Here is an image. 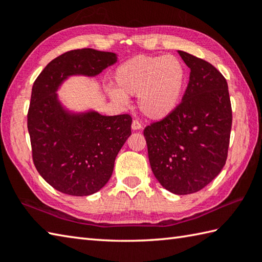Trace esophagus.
Wrapping results in <instances>:
<instances>
[{"label": "esophagus", "mask_w": 262, "mask_h": 262, "mask_svg": "<svg viewBox=\"0 0 262 262\" xmlns=\"http://www.w3.org/2000/svg\"><path fill=\"white\" fill-rule=\"evenodd\" d=\"M132 128H133V129H134V130L141 129V128H142L141 122L138 121V120H133V122H132Z\"/></svg>", "instance_id": "esophagus-1"}]
</instances>
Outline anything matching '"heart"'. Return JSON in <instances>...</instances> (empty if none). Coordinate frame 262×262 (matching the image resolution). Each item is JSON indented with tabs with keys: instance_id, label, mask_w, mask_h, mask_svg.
I'll return each mask as SVG.
<instances>
[{
	"instance_id": "b5f03b06",
	"label": "heart",
	"mask_w": 262,
	"mask_h": 262,
	"mask_svg": "<svg viewBox=\"0 0 262 262\" xmlns=\"http://www.w3.org/2000/svg\"><path fill=\"white\" fill-rule=\"evenodd\" d=\"M115 102L125 104L126 96H138V107L147 118L162 120L179 107L187 88L185 65L173 55H138L120 64L114 74Z\"/></svg>"
}]
</instances>
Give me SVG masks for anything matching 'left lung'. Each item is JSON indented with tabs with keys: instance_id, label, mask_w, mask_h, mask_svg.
I'll return each mask as SVG.
<instances>
[{
	"instance_id": "obj_1",
	"label": "left lung",
	"mask_w": 262,
	"mask_h": 262,
	"mask_svg": "<svg viewBox=\"0 0 262 262\" xmlns=\"http://www.w3.org/2000/svg\"><path fill=\"white\" fill-rule=\"evenodd\" d=\"M190 69L182 101L168 118L144 129L153 173L166 190H202L225 165L232 107L225 77L210 63L178 51Z\"/></svg>"
}]
</instances>
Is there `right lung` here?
I'll return each mask as SVG.
<instances>
[{
    "label": "right lung",
    "instance_id": "right-lung-1",
    "mask_svg": "<svg viewBox=\"0 0 262 262\" xmlns=\"http://www.w3.org/2000/svg\"><path fill=\"white\" fill-rule=\"evenodd\" d=\"M116 62L114 53L74 49L53 59L33 83L27 116L32 161L60 192L89 196L108 182L117 154L132 134V117L72 114L56 91L71 75L96 76Z\"/></svg>",
    "mask_w": 262,
    "mask_h": 262
}]
</instances>
